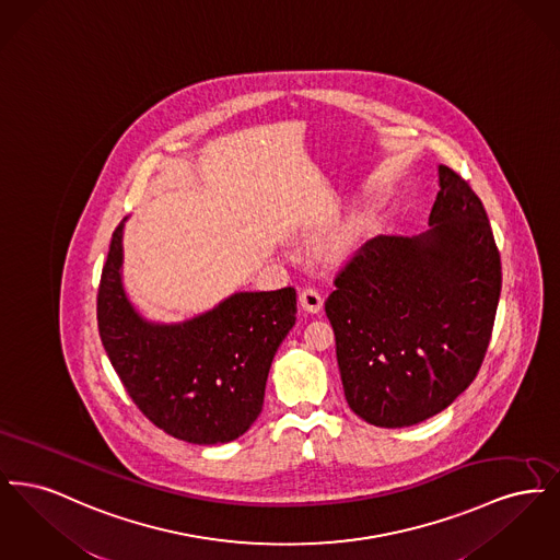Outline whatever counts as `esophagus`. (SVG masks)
I'll return each instance as SVG.
<instances>
[{
    "label": "esophagus",
    "mask_w": 560,
    "mask_h": 560,
    "mask_svg": "<svg viewBox=\"0 0 560 560\" xmlns=\"http://www.w3.org/2000/svg\"><path fill=\"white\" fill-rule=\"evenodd\" d=\"M300 306L306 311V313H319L323 308V298H320L319 290L315 288H304L300 292Z\"/></svg>",
    "instance_id": "obj_1"
}]
</instances>
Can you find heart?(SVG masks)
<instances>
[{"label":"heart","instance_id":"obj_1","mask_svg":"<svg viewBox=\"0 0 560 560\" xmlns=\"http://www.w3.org/2000/svg\"><path fill=\"white\" fill-rule=\"evenodd\" d=\"M336 249H340V243H338V247H336Z\"/></svg>","mask_w":560,"mask_h":560}]
</instances>
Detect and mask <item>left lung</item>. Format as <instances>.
<instances>
[{"mask_svg":"<svg viewBox=\"0 0 560 560\" xmlns=\"http://www.w3.org/2000/svg\"><path fill=\"white\" fill-rule=\"evenodd\" d=\"M418 237L380 235L336 275L325 302L350 409L413 427L477 377L491 340L502 262L479 195L447 165Z\"/></svg>","mask_w":560,"mask_h":560,"instance_id":"obj_1","label":"left lung"}]
</instances>
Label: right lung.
Here are the masks:
<instances>
[{"label":"right lung","instance_id":"1","mask_svg":"<svg viewBox=\"0 0 560 560\" xmlns=\"http://www.w3.org/2000/svg\"><path fill=\"white\" fill-rule=\"evenodd\" d=\"M124 222L101 275L96 317L108 361L136 407L195 445L240 439L262 411L268 370L295 323V290L233 293L176 325L142 319L121 285Z\"/></svg>","mask_w":560,"mask_h":560}]
</instances>
